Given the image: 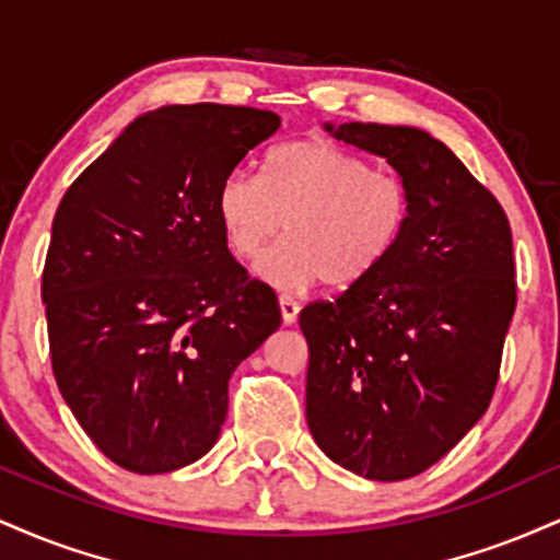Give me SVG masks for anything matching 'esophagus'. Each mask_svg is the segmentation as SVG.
I'll use <instances>...</instances> for the list:
<instances>
[{
	"label": "esophagus",
	"mask_w": 560,
	"mask_h": 560,
	"mask_svg": "<svg viewBox=\"0 0 560 560\" xmlns=\"http://www.w3.org/2000/svg\"><path fill=\"white\" fill-rule=\"evenodd\" d=\"M279 305H281V318H284L287 326H292L300 315V302L294 298H289V294H281Z\"/></svg>",
	"instance_id": "1"
}]
</instances>
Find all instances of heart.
<instances>
[{
	"instance_id": "b5f03b06",
	"label": "heart",
	"mask_w": 560,
	"mask_h": 560,
	"mask_svg": "<svg viewBox=\"0 0 560 560\" xmlns=\"http://www.w3.org/2000/svg\"><path fill=\"white\" fill-rule=\"evenodd\" d=\"M215 219L242 260L258 258L287 229L260 260L273 287H354L399 247L412 221V195L401 177L375 172L347 148L302 138L268 153L262 179L229 172L215 190Z\"/></svg>"
}]
</instances>
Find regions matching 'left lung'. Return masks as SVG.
I'll list each match as a JSON object with an SVG mask.
<instances>
[{
    "instance_id": "8db88e82",
    "label": "left lung",
    "mask_w": 560,
    "mask_h": 560,
    "mask_svg": "<svg viewBox=\"0 0 560 560\" xmlns=\"http://www.w3.org/2000/svg\"><path fill=\"white\" fill-rule=\"evenodd\" d=\"M407 182L412 221L370 279L300 313L305 415L328 459L368 480L425 472L485 415L516 307L501 203L417 127L326 125Z\"/></svg>"
}]
</instances>
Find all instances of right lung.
<instances>
[{"instance_id": "right-lung-1", "label": "right lung", "mask_w": 560, "mask_h": 560, "mask_svg": "<svg viewBox=\"0 0 560 560\" xmlns=\"http://www.w3.org/2000/svg\"><path fill=\"white\" fill-rule=\"evenodd\" d=\"M279 125L250 106H161L57 208L42 279L54 378L122 469L174 472L208 454L229 378L281 326L276 292L215 219L221 179Z\"/></svg>"}]
</instances>
